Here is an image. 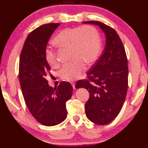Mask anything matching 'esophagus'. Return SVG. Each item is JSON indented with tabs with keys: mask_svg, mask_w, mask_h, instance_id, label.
I'll use <instances>...</instances> for the list:
<instances>
[{
	"mask_svg": "<svg viewBox=\"0 0 148 148\" xmlns=\"http://www.w3.org/2000/svg\"><path fill=\"white\" fill-rule=\"evenodd\" d=\"M71 84H72V87H73V89H75V83L74 82H71Z\"/></svg>",
	"mask_w": 148,
	"mask_h": 148,
	"instance_id": "obj_1",
	"label": "esophagus"
}]
</instances>
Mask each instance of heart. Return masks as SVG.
<instances>
[{"instance_id": "b5f03b06", "label": "heart", "mask_w": 148, "mask_h": 148, "mask_svg": "<svg viewBox=\"0 0 148 148\" xmlns=\"http://www.w3.org/2000/svg\"><path fill=\"white\" fill-rule=\"evenodd\" d=\"M53 43L59 48L70 49L71 63L62 65L59 76L67 81H73L82 76L86 64L91 66L101 53L102 44L99 32L92 25H84L61 30L53 38ZM45 59L49 66L58 64L56 52L47 47Z\"/></svg>"}]
</instances>
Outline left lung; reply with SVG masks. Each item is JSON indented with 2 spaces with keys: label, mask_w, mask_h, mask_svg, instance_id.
I'll list each match as a JSON object with an SVG mask.
<instances>
[{
  "label": "left lung",
  "mask_w": 148,
  "mask_h": 148,
  "mask_svg": "<svg viewBox=\"0 0 148 148\" xmlns=\"http://www.w3.org/2000/svg\"><path fill=\"white\" fill-rule=\"evenodd\" d=\"M99 26L106 36V45L99 59L87 72V79L77 81L76 89L85 88L89 99L85 105L86 116L95 124L110 123L118 116L128 89L126 52L115 30L97 21L83 22Z\"/></svg>",
  "instance_id": "obj_1"
}]
</instances>
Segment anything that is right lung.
<instances>
[{
    "mask_svg": "<svg viewBox=\"0 0 148 148\" xmlns=\"http://www.w3.org/2000/svg\"><path fill=\"white\" fill-rule=\"evenodd\" d=\"M60 23H48L34 29L27 37L19 59V78L25 102L32 116L42 125L54 126L66 119V101L73 89L67 82L50 87L45 78L50 71L45 49Z\"/></svg>",
    "mask_w": 148,
    "mask_h": 148,
    "instance_id": "add662e5",
    "label": "right lung"
}]
</instances>
